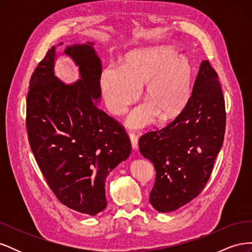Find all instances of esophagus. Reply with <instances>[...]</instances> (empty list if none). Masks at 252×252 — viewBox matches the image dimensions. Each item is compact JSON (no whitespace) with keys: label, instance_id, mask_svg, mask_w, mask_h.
Listing matches in <instances>:
<instances>
[{"label":"esophagus","instance_id":"esophagus-1","mask_svg":"<svg viewBox=\"0 0 252 252\" xmlns=\"http://www.w3.org/2000/svg\"><path fill=\"white\" fill-rule=\"evenodd\" d=\"M129 138H130L132 148H134V149L138 148V146H139V145H138V141H139L138 135H136L134 132H129Z\"/></svg>","mask_w":252,"mask_h":252}]
</instances>
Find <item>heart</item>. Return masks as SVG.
<instances>
[{
	"label": "heart",
	"instance_id": "heart-1",
	"mask_svg": "<svg viewBox=\"0 0 252 252\" xmlns=\"http://www.w3.org/2000/svg\"><path fill=\"white\" fill-rule=\"evenodd\" d=\"M191 66L185 57L169 47L158 46L129 52L123 68L110 65L101 75V91L106 107L122 114L138 97L136 86H145L147 102L134 108L127 119L132 128L146 125L158 114L168 120L179 114L191 91Z\"/></svg>",
	"mask_w": 252,
	"mask_h": 252
}]
</instances>
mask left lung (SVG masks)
<instances>
[{
	"label": "left lung",
	"instance_id": "1",
	"mask_svg": "<svg viewBox=\"0 0 252 252\" xmlns=\"http://www.w3.org/2000/svg\"><path fill=\"white\" fill-rule=\"evenodd\" d=\"M225 127L222 87L218 73L206 60L179 116L139 140L141 154L154 163L157 172L149 195L156 210L179 209L202 192L222 148Z\"/></svg>",
	"mask_w": 252,
	"mask_h": 252
}]
</instances>
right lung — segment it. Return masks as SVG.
<instances>
[{"label": "right lung", "instance_id": "obj_1", "mask_svg": "<svg viewBox=\"0 0 252 252\" xmlns=\"http://www.w3.org/2000/svg\"><path fill=\"white\" fill-rule=\"evenodd\" d=\"M52 46L29 81L26 127L30 148L57 199L68 208L95 216L107 206L105 182L131 152L124 126L104 112L102 64L93 43L65 50L81 80L66 85L55 75Z\"/></svg>", "mask_w": 252, "mask_h": 252}]
</instances>
